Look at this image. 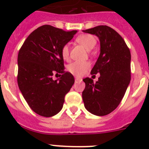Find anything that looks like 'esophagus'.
<instances>
[{
	"label": "esophagus",
	"instance_id": "esophagus-1",
	"mask_svg": "<svg viewBox=\"0 0 149 149\" xmlns=\"http://www.w3.org/2000/svg\"><path fill=\"white\" fill-rule=\"evenodd\" d=\"M82 81V78L81 77H75V81Z\"/></svg>",
	"mask_w": 149,
	"mask_h": 149
}]
</instances>
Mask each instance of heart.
Wrapping results in <instances>:
<instances>
[{"label": "heart", "mask_w": 149, "mask_h": 149, "mask_svg": "<svg viewBox=\"0 0 149 149\" xmlns=\"http://www.w3.org/2000/svg\"><path fill=\"white\" fill-rule=\"evenodd\" d=\"M79 44L83 45L87 51H90L95 46L97 40L91 34H82L76 39ZM61 54L64 60H68L69 57V45H65L62 48ZM89 68V63L88 62H74L69 64L68 66V72L76 77L83 75L88 68Z\"/></svg>", "instance_id": "heart-1"}]
</instances>
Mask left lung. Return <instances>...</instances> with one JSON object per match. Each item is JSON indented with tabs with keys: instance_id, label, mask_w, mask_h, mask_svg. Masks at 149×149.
<instances>
[{
	"instance_id": "1",
	"label": "left lung",
	"mask_w": 149,
	"mask_h": 149,
	"mask_svg": "<svg viewBox=\"0 0 149 149\" xmlns=\"http://www.w3.org/2000/svg\"><path fill=\"white\" fill-rule=\"evenodd\" d=\"M97 36L100 54L91 74H100L98 81L86 77L82 97L85 108L95 116H106L119 106L131 81V52L122 37L111 27L100 25L83 30ZM95 76V75H94Z\"/></svg>"
}]
</instances>
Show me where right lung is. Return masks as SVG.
I'll return each mask as SVG.
<instances>
[{"mask_svg": "<svg viewBox=\"0 0 149 149\" xmlns=\"http://www.w3.org/2000/svg\"><path fill=\"white\" fill-rule=\"evenodd\" d=\"M77 32L41 26L28 36L18 52V87L30 108L42 116L58 113L74 83L72 74L64 71L61 50ZM54 73H62L61 77L54 81Z\"/></svg>", "mask_w": 149, "mask_h": 149, "instance_id": "add662e5", "label": "right lung"}]
</instances>
